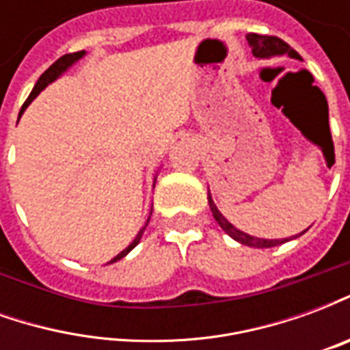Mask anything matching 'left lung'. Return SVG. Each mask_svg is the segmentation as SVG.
Listing matches in <instances>:
<instances>
[{"label":"left lung","instance_id":"1","mask_svg":"<svg viewBox=\"0 0 350 350\" xmlns=\"http://www.w3.org/2000/svg\"><path fill=\"white\" fill-rule=\"evenodd\" d=\"M247 41H250L251 49H253V54L257 57H270V56H283V54H288L291 57H296V59H300V54L293 50L288 44H286L283 39H279V37H273V35H257V33H250L247 35ZM208 202H210V210H212L213 217L215 221L219 223V227L227 232L230 238H234L236 242L243 243V245H250V247H273V245H279V243H285L288 240H264V238H255V236H250L242 232V230H238L236 227H232L230 223H228L221 212L215 208L213 204L212 197H210V193H208Z\"/></svg>","mask_w":350,"mask_h":350}]
</instances>
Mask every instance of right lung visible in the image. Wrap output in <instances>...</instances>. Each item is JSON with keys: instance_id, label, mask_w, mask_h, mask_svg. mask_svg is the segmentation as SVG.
I'll list each match as a JSON object with an SVG mask.
<instances>
[{"instance_id": "obj_1", "label": "right lung", "mask_w": 350, "mask_h": 350, "mask_svg": "<svg viewBox=\"0 0 350 350\" xmlns=\"http://www.w3.org/2000/svg\"><path fill=\"white\" fill-rule=\"evenodd\" d=\"M84 54H86L84 50H80V52H72V54H65V56H62V57H59V59H56L54 64L50 65L49 69H46V71H44V72H42V75H41V79L37 80V84H35L33 92L29 93V97H27V99H26V103L22 105V110H20V116H22V112H24V110H26L27 105H29V103H31V100H33L35 97H37V95L41 93V90H44V88L49 86V84H50V82H52V80H56L57 77H59V75H62V72H64L65 69H67V67H71V65L75 64V62H79L80 57L84 56ZM20 116H18V118H20ZM150 215H152V213H150ZM148 221H150V219H148ZM146 227H148V223H146ZM146 227L142 228L140 232H138L137 238L133 240V243H131L129 247H127V250H123L122 253H120L118 257L112 258L110 262H116V260H120V258L125 257V255H127V253H129V251L133 250V247H135V245H137L138 242H140V238H142V234H144Z\"/></svg>"}]
</instances>
